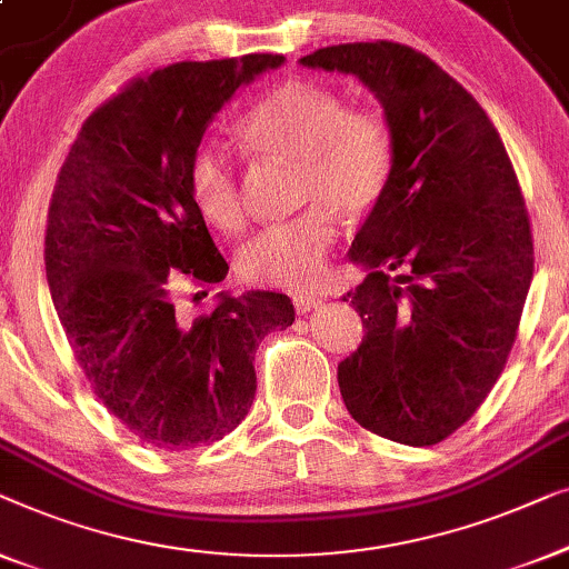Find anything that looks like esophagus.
<instances>
[{
  "mask_svg": "<svg viewBox=\"0 0 569 569\" xmlns=\"http://www.w3.org/2000/svg\"><path fill=\"white\" fill-rule=\"evenodd\" d=\"M293 307H296V311H299V315H307V311L322 307V296H317V293H296L293 296Z\"/></svg>",
  "mask_w": 569,
  "mask_h": 569,
  "instance_id": "34e87169",
  "label": "esophagus"
}]
</instances>
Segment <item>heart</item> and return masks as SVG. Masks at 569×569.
I'll return each mask as SVG.
<instances>
[{"instance_id": "b5f03b06", "label": "heart", "mask_w": 569, "mask_h": 569, "mask_svg": "<svg viewBox=\"0 0 569 569\" xmlns=\"http://www.w3.org/2000/svg\"><path fill=\"white\" fill-rule=\"evenodd\" d=\"M262 154L296 162L293 219L260 229L237 252V270L252 283L303 291L325 273L338 237V216L363 213L379 201L391 172V136L379 116L348 110L338 92L311 82H286L262 98L239 126ZM190 201L219 231L244 221V196L231 159L201 143L188 167Z\"/></svg>"}]
</instances>
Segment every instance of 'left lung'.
Listing matches in <instances>:
<instances>
[{
    "label": "left lung",
    "mask_w": 569,
    "mask_h": 569,
    "mask_svg": "<svg viewBox=\"0 0 569 569\" xmlns=\"http://www.w3.org/2000/svg\"><path fill=\"white\" fill-rule=\"evenodd\" d=\"M299 63L353 74L391 136L387 188L348 252L366 270L348 293L366 335L338 363L342 402L376 436L433 446L490 395L531 288L513 164L479 102L426 53L340 43Z\"/></svg>",
    "instance_id": "1"
}]
</instances>
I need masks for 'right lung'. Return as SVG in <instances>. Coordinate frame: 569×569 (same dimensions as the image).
<instances>
[{
  "mask_svg": "<svg viewBox=\"0 0 569 569\" xmlns=\"http://www.w3.org/2000/svg\"><path fill=\"white\" fill-rule=\"evenodd\" d=\"M283 61L250 53L139 77L87 118L56 180L46 229L56 315L100 402L151 448L231 433L258 389V342L293 325L291 299L276 291H221L193 325L178 322L172 301L180 273L216 286L229 270L190 201V157L239 87Z\"/></svg>",
  "mask_w": 569,
  "mask_h": 569,
  "instance_id": "right-lung-1",
  "label": "right lung"
}]
</instances>
